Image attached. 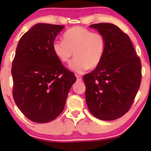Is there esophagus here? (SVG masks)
Returning a JSON list of instances; mask_svg holds the SVG:
<instances>
[{"label":"esophagus","instance_id":"esophagus-1","mask_svg":"<svg viewBox=\"0 0 151 151\" xmlns=\"http://www.w3.org/2000/svg\"><path fill=\"white\" fill-rule=\"evenodd\" d=\"M75 76H76V77H77V81H80L82 80V77H81V75H79V74H75Z\"/></svg>","mask_w":151,"mask_h":151}]
</instances>
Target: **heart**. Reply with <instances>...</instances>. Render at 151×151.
<instances>
[{
	"mask_svg": "<svg viewBox=\"0 0 151 151\" xmlns=\"http://www.w3.org/2000/svg\"><path fill=\"white\" fill-rule=\"evenodd\" d=\"M64 41L56 40L52 48L55 56L62 63L67 64L75 56L70 64V69L83 73L88 69L99 67L104 57L106 38L100 32H93L89 29L75 26L64 33Z\"/></svg>",
	"mask_w": 151,
	"mask_h": 151,
	"instance_id": "heart-1",
	"label": "heart"
}]
</instances>
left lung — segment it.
<instances>
[{
    "instance_id": "8db88e82",
    "label": "left lung",
    "mask_w": 151,
    "mask_h": 151,
    "mask_svg": "<svg viewBox=\"0 0 151 151\" xmlns=\"http://www.w3.org/2000/svg\"><path fill=\"white\" fill-rule=\"evenodd\" d=\"M106 38L99 67L84 76L86 101L93 116L113 121L129 111L141 81V63L127 34L111 23L93 24Z\"/></svg>"
}]
</instances>
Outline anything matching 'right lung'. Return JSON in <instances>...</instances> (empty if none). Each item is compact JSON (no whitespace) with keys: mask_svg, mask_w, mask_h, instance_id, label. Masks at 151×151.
<instances>
[{"mask_svg":"<svg viewBox=\"0 0 151 151\" xmlns=\"http://www.w3.org/2000/svg\"><path fill=\"white\" fill-rule=\"evenodd\" d=\"M64 25L38 23L19 40L11 73L13 96L21 112L35 123H47L62 113L77 80L55 55L52 45Z\"/></svg>","mask_w":151,"mask_h":151,"instance_id":"add662e5","label":"right lung"}]
</instances>
